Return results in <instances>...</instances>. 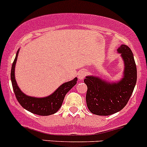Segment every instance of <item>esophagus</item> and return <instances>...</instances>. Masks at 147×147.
I'll return each instance as SVG.
<instances>
[{"mask_svg": "<svg viewBox=\"0 0 147 147\" xmlns=\"http://www.w3.org/2000/svg\"><path fill=\"white\" fill-rule=\"evenodd\" d=\"M86 74H87V72H86V70L84 69H82V70H80L78 72V79L83 80L86 77Z\"/></svg>", "mask_w": 147, "mask_h": 147, "instance_id": "34e87169", "label": "esophagus"}]
</instances>
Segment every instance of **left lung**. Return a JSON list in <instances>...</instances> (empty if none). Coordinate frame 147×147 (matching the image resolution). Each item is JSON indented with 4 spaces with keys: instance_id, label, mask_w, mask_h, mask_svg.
<instances>
[{
    "instance_id": "1",
    "label": "left lung",
    "mask_w": 147,
    "mask_h": 147,
    "mask_svg": "<svg viewBox=\"0 0 147 147\" xmlns=\"http://www.w3.org/2000/svg\"><path fill=\"white\" fill-rule=\"evenodd\" d=\"M124 62L122 78L108 81L96 76H87L84 83L88 87L86 103L90 113L97 115H110L127 105L137 82V66L129 47L122 45L117 49Z\"/></svg>"
}]
</instances>
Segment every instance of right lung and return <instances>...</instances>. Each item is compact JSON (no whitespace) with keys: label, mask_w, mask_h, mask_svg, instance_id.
<instances>
[{"label":"right lung","mask_w":147,"mask_h":147,"mask_svg":"<svg viewBox=\"0 0 147 147\" xmlns=\"http://www.w3.org/2000/svg\"><path fill=\"white\" fill-rule=\"evenodd\" d=\"M19 51L20 49H18L16 53V58L12 65L10 74L12 86L18 101L23 108L34 114L42 116H47L54 114L61 107L66 93L76 84L78 78L76 77L71 81L63 83L54 93L48 96L37 98L27 96L20 89L15 77V69Z\"/></svg>","instance_id":"add662e5"}]
</instances>
